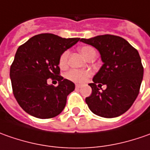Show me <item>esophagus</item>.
Returning <instances> with one entry per match:
<instances>
[{
	"mask_svg": "<svg viewBox=\"0 0 150 150\" xmlns=\"http://www.w3.org/2000/svg\"><path fill=\"white\" fill-rule=\"evenodd\" d=\"M75 88H76V89H80V88H81V85H79V84H76V85H75Z\"/></svg>",
	"mask_w": 150,
	"mask_h": 150,
	"instance_id": "obj_1",
	"label": "esophagus"
}]
</instances>
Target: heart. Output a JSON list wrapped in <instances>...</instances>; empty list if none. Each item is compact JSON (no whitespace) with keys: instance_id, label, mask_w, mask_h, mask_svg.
Instances as JSON below:
<instances>
[{"instance_id":"heart-1","label":"heart","mask_w":150,"mask_h":150,"mask_svg":"<svg viewBox=\"0 0 150 150\" xmlns=\"http://www.w3.org/2000/svg\"><path fill=\"white\" fill-rule=\"evenodd\" d=\"M80 52L81 54L85 56L86 59H90L92 56L96 55V52L94 48L91 46H83L80 48ZM69 57V51H65L60 55L59 60V65L60 67H65L67 65V60ZM91 75V71L89 70H70L67 72L66 77L69 80H72L76 83H83L85 80L88 79V77Z\"/></svg>"}]
</instances>
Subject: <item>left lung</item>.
Returning <instances> with one entry per match:
<instances>
[{
    "mask_svg": "<svg viewBox=\"0 0 150 150\" xmlns=\"http://www.w3.org/2000/svg\"><path fill=\"white\" fill-rule=\"evenodd\" d=\"M80 41L99 50L103 65L89 84L92 94L85 99L95 115L115 118L126 112L136 100L144 75L139 52L126 40L113 35H97ZM106 84L100 91V84Z\"/></svg>",
    "mask_w": 150,
    "mask_h": 150,
    "instance_id": "obj_1",
    "label": "left lung"
}]
</instances>
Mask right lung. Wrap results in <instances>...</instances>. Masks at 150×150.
Returning a JSON list of instances; mask_svg holds the SVG:
<instances>
[{"label": "right lung", "instance_id": "add662e5", "mask_svg": "<svg viewBox=\"0 0 150 150\" xmlns=\"http://www.w3.org/2000/svg\"><path fill=\"white\" fill-rule=\"evenodd\" d=\"M80 38H62L56 35H36L19 46L10 69L12 91L20 106L39 119L57 116L64 110L67 96L75 84L59 75L60 55ZM50 78L57 86L47 84Z\"/></svg>", "mask_w": 150, "mask_h": 150}]
</instances>
